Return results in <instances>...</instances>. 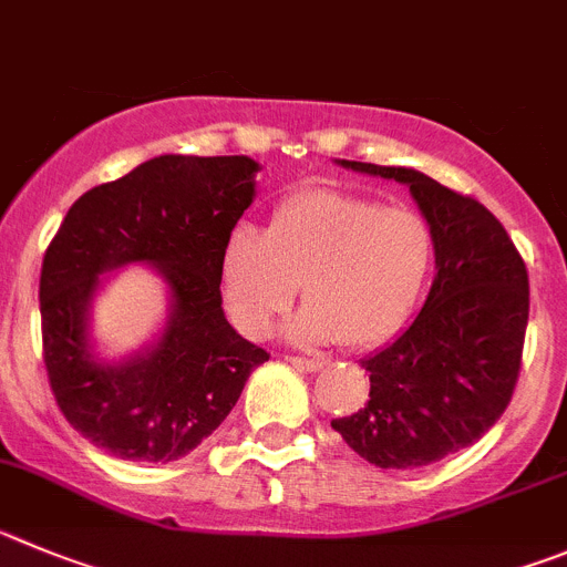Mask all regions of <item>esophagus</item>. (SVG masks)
Returning <instances> with one entry per match:
<instances>
[{
  "label": "esophagus",
  "mask_w": 567,
  "mask_h": 567,
  "mask_svg": "<svg viewBox=\"0 0 567 567\" xmlns=\"http://www.w3.org/2000/svg\"><path fill=\"white\" fill-rule=\"evenodd\" d=\"M285 361H288L290 367L301 369V372H319V369L324 367L321 361H310V358H285Z\"/></svg>",
  "instance_id": "esophagus-1"
}]
</instances>
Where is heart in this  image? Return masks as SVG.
<instances>
[{"mask_svg":"<svg viewBox=\"0 0 567 567\" xmlns=\"http://www.w3.org/2000/svg\"><path fill=\"white\" fill-rule=\"evenodd\" d=\"M433 262V237L411 209L336 189H301L274 209L266 231L237 226L220 254V288L237 330L262 338L301 285L308 301L288 341L369 349L414 310Z\"/></svg>","mask_w":567,"mask_h":567,"instance_id":"obj_1","label":"heart"}]
</instances>
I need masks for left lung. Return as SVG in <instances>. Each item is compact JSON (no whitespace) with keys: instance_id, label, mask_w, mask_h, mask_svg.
Returning <instances> with one entry per match:
<instances>
[{"instance_id":"8db88e82","label":"left lung","mask_w":567,"mask_h":567,"mask_svg":"<svg viewBox=\"0 0 567 567\" xmlns=\"http://www.w3.org/2000/svg\"><path fill=\"white\" fill-rule=\"evenodd\" d=\"M341 167L405 184L433 237L436 277L420 316L363 358L369 400L332 420L343 442L383 470L442 462L484 436L520 374L528 274L501 220L414 167Z\"/></svg>"}]
</instances>
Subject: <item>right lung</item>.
<instances>
[{
  "mask_svg": "<svg viewBox=\"0 0 567 567\" xmlns=\"http://www.w3.org/2000/svg\"><path fill=\"white\" fill-rule=\"evenodd\" d=\"M257 173L248 156L164 153L83 193L52 237L39 285L47 374L69 425L103 451L162 464L187 456L268 361L220 308V254ZM125 265L163 279L168 319L136 353L103 359L91 305Z\"/></svg>",
  "mask_w": 567,
  "mask_h": 567,
  "instance_id": "right-lung-1",
  "label": "right lung"
}]
</instances>
